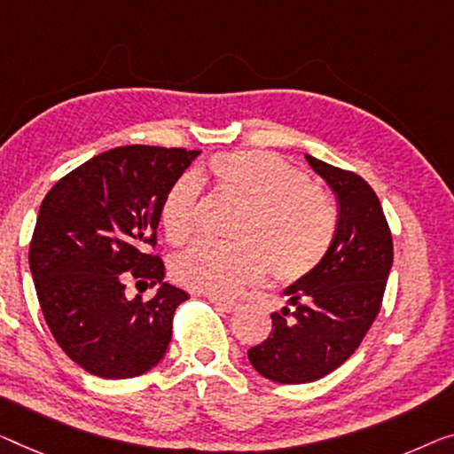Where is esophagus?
<instances>
[{
  "label": "esophagus",
  "mask_w": 454,
  "mask_h": 454,
  "mask_svg": "<svg viewBox=\"0 0 454 454\" xmlns=\"http://www.w3.org/2000/svg\"><path fill=\"white\" fill-rule=\"evenodd\" d=\"M209 301L214 303V306H218L222 312H236V309L240 308V303L239 301H234V300H222V297H215V295H212L209 297Z\"/></svg>",
  "instance_id": "obj_1"
}]
</instances>
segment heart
Wrapping results in <instances>:
<instances>
[{
    "mask_svg": "<svg viewBox=\"0 0 454 454\" xmlns=\"http://www.w3.org/2000/svg\"><path fill=\"white\" fill-rule=\"evenodd\" d=\"M201 179L222 193L245 200L234 222V242L198 240L173 259L181 286L209 295H234L270 270L297 281L320 265L336 234V209L320 185L279 154L230 151L212 157L207 171L184 173L167 187L160 222L179 245L198 228Z\"/></svg>",
    "mask_w": 454,
    "mask_h": 454,
    "instance_id": "obj_1",
    "label": "heart"
}]
</instances>
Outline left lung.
I'll return each mask as SVG.
<instances>
[{
    "mask_svg": "<svg viewBox=\"0 0 454 454\" xmlns=\"http://www.w3.org/2000/svg\"><path fill=\"white\" fill-rule=\"evenodd\" d=\"M306 159L336 193L338 224L320 265L286 289L294 308L270 314V334L248 348L250 364L277 383L317 381L355 353L381 309L394 262L373 187L347 168Z\"/></svg>",
    "mask_w": 454,
    "mask_h": 454,
    "instance_id": "obj_1",
    "label": "left lung"
}]
</instances>
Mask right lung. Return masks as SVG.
Returning <instances> with one entry per match:
<instances>
[{
  "label": "right lung",
  "instance_id": "obj_1",
  "mask_svg": "<svg viewBox=\"0 0 454 454\" xmlns=\"http://www.w3.org/2000/svg\"><path fill=\"white\" fill-rule=\"evenodd\" d=\"M200 151L118 146L59 179L30 240L34 287L54 340L87 373L130 379L165 356L184 289L165 283L157 247L160 201ZM159 285L151 301L125 283Z\"/></svg>",
  "mask_w": 454,
  "mask_h": 454
}]
</instances>
